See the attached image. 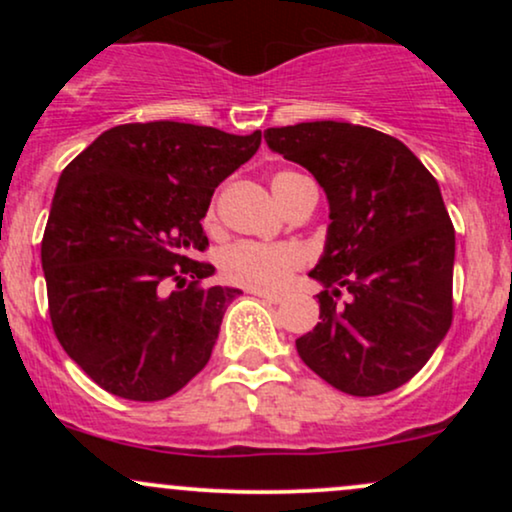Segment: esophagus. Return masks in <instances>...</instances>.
Here are the masks:
<instances>
[{
  "mask_svg": "<svg viewBox=\"0 0 512 512\" xmlns=\"http://www.w3.org/2000/svg\"><path fill=\"white\" fill-rule=\"evenodd\" d=\"M250 293H255V296H260L262 301H267V303H281L284 301V296H281V293H272V291H250Z\"/></svg>",
  "mask_w": 512,
  "mask_h": 512,
  "instance_id": "1",
  "label": "esophagus"
}]
</instances>
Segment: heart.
<instances>
[{
    "instance_id": "b5f03b06",
    "label": "heart",
    "mask_w": 512,
    "mask_h": 512,
    "mask_svg": "<svg viewBox=\"0 0 512 512\" xmlns=\"http://www.w3.org/2000/svg\"><path fill=\"white\" fill-rule=\"evenodd\" d=\"M301 175L281 170L272 178V190L281 204H289L291 187ZM214 223V211L209 214ZM305 264V252L293 243H243L231 245L221 252L219 267L223 279L252 291H281L291 276Z\"/></svg>"
}]
</instances>
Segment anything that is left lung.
<instances>
[{
    "mask_svg": "<svg viewBox=\"0 0 512 512\" xmlns=\"http://www.w3.org/2000/svg\"><path fill=\"white\" fill-rule=\"evenodd\" d=\"M264 142L308 168L330 202L310 272L325 286L320 322L296 339L298 356L346 395L397 390L452 322L455 228L436 178L399 139L351 122L269 127Z\"/></svg>",
    "mask_w": 512,
    "mask_h": 512,
    "instance_id": "left-lung-1",
    "label": "left lung"
}]
</instances>
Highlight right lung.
I'll return each mask as SVG.
<instances>
[{
  "mask_svg": "<svg viewBox=\"0 0 512 512\" xmlns=\"http://www.w3.org/2000/svg\"><path fill=\"white\" fill-rule=\"evenodd\" d=\"M260 142V129L132 122L62 170L40 248L52 330L110 395L158 402L207 366L240 291L202 286L214 274L195 260L209 245L202 219Z\"/></svg>",
  "mask_w": 512,
  "mask_h": 512,
  "instance_id": "obj_1",
  "label": "right lung"
}]
</instances>
